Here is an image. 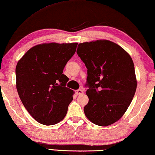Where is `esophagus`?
I'll return each mask as SVG.
<instances>
[{
  "instance_id": "obj_1",
  "label": "esophagus",
  "mask_w": 155,
  "mask_h": 155,
  "mask_svg": "<svg viewBox=\"0 0 155 155\" xmlns=\"http://www.w3.org/2000/svg\"><path fill=\"white\" fill-rule=\"evenodd\" d=\"M76 93H77V94H81L84 93V91H83L82 89L77 90V91H76Z\"/></svg>"
}]
</instances>
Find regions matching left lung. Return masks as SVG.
I'll return each mask as SVG.
<instances>
[{
    "label": "left lung",
    "mask_w": 155,
    "mask_h": 155,
    "mask_svg": "<svg viewBox=\"0 0 155 155\" xmlns=\"http://www.w3.org/2000/svg\"><path fill=\"white\" fill-rule=\"evenodd\" d=\"M77 53L87 69L85 116L99 126L114 124L127 110L137 90L132 59L118 45L106 40L80 43Z\"/></svg>",
    "instance_id": "left-lung-1"
}]
</instances>
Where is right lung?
<instances>
[{
	"mask_svg": "<svg viewBox=\"0 0 155 155\" xmlns=\"http://www.w3.org/2000/svg\"><path fill=\"white\" fill-rule=\"evenodd\" d=\"M78 43H45L32 47L16 67L17 90L28 112L36 121L53 125L63 120L73 100L63 74Z\"/></svg>",
	"mask_w": 155,
	"mask_h": 155,
	"instance_id": "1",
	"label": "right lung"
}]
</instances>
